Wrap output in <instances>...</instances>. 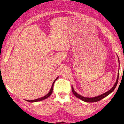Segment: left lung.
Masks as SVG:
<instances>
[{"label":"left lung","instance_id":"8db88e82","mask_svg":"<svg viewBox=\"0 0 124 124\" xmlns=\"http://www.w3.org/2000/svg\"><path fill=\"white\" fill-rule=\"evenodd\" d=\"M118 61H119V58H118ZM118 78H119V72H118V76H117V79H116V83H115V85H114V86L112 87L110 90H109L108 91V92H107L106 93H104V94H101L100 96H97V97H91V98L85 97H83V96H81V95L77 93L75 91V90L73 89V87L72 86V92H73V94L75 95V96H76V97L79 98V99L82 100L83 101L87 102V103H94V102L99 101L101 100L104 99V97H106V96H107L108 95H109V94H110L111 93H112V92H113L114 90L115 89V88L116 87V85H117L118 81Z\"/></svg>","mask_w":124,"mask_h":124}]
</instances>
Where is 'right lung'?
Segmentation results:
<instances>
[{"label":"right lung","instance_id":"obj_1","mask_svg":"<svg viewBox=\"0 0 124 124\" xmlns=\"http://www.w3.org/2000/svg\"><path fill=\"white\" fill-rule=\"evenodd\" d=\"M58 77L57 78H56V79H55V80L54 81L53 83H52V87H51V90H50V91H49V93H48L47 94H46V95H45V96L39 98V99H35V100H26V101H28V102H31V103H34V102L39 101H42V100H45V99H47V98L49 97L51 95V94L52 93V92H53V87H54V83H55V81H56V80H57V79H58Z\"/></svg>","mask_w":124,"mask_h":124}]
</instances>
